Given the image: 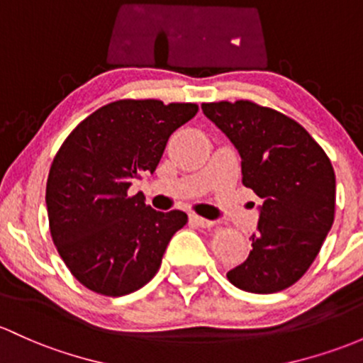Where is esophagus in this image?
I'll use <instances>...</instances> for the list:
<instances>
[{"label": "esophagus", "mask_w": 363, "mask_h": 363, "mask_svg": "<svg viewBox=\"0 0 363 363\" xmlns=\"http://www.w3.org/2000/svg\"><path fill=\"white\" fill-rule=\"evenodd\" d=\"M189 220H190V223L196 225V227H201V228H211L214 225V221L206 220V218L199 216V214H190Z\"/></svg>", "instance_id": "34e87169"}]
</instances>
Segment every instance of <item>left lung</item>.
I'll use <instances>...</instances> for the list:
<instances>
[{"instance_id": "obj_1", "label": "left lung", "mask_w": 363, "mask_h": 363, "mask_svg": "<svg viewBox=\"0 0 363 363\" xmlns=\"http://www.w3.org/2000/svg\"><path fill=\"white\" fill-rule=\"evenodd\" d=\"M239 150L242 183L263 201L247 259L227 277L272 294L298 282L334 223L336 174L323 149L294 119L249 100L202 104Z\"/></svg>"}]
</instances>
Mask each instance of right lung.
Listing matches in <instances>:
<instances>
[{
  "label": "right lung",
  "instance_id": "add662e5",
  "mask_svg": "<svg viewBox=\"0 0 363 363\" xmlns=\"http://www.w3.org/2000/svg\"><path fill=\"white\" fill-rule=\"evenodd\" d=\"M196 104L118 100L81 121L65 138L46 182L53 244L89 291L124 296L154 279L183 211L161 213L128 189L154 173L173 131L197 114Z\"/></svg>",
  "mask_w": 363,
  "mask_h": 363
}]
</instances>
